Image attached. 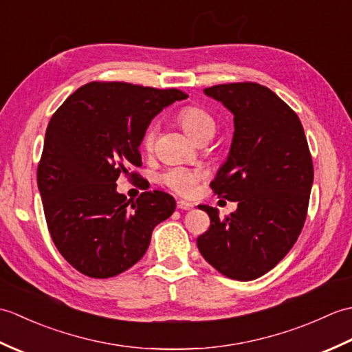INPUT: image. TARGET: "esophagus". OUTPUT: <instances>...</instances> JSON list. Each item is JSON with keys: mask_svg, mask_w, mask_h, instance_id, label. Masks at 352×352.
<instances>
[{"mask_svg": "<svg viewBox=\"0 0 352 352\" xmlns=\"http://www.w3.org/2000/svg\"><path fill=\"white\" fill-rule=\"evenodd\" d=\"M177 207L180 208V210H190V208H193V204L192 203H188V201H183L180 199L177 203Z\"/></svg>", "mask_w": 352, "mask_h": 352, "instance_id": "1", "label": "esophagus"}]
</instances>
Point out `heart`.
Masks as SVG:
<instances>
[{"label": "heart", "instance_id": "b5f03b06", "mask_svg": "<svg viewBox=\"0 0 352 352\" xmlns=\"http://www.w3.org/2000/svg\"><path fill=\"white\" fill-rule=\"evenodd\" d=\"M177 121L180 122L183 130L189 134L192 139L212 138L216 131V122L213 116L207 110L198 106H186L177 115ZM155 139V129L149 125L142 138V145L145 149H151ZM204 178V172L197 168L186 166H174L164 170L160 182L168 186L170 190L177 192L178 195L189 197L197 189V184Z\"/></svg>", "mask_w": 352, "mask_h": 352}]
</instances>
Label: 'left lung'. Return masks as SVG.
Returning a JSON list of instances; mask_svg holds the SVG:
<instances>
[{"instance_id":"left-lung-1","label":"left lung","mask_w":352,"mask_h":352,"mask_svg":"<svg viewBox=\"0 0 352 352\" xmlns=\"http://www.w3.org/2000/svg\"><path fill=\"white\" fill-rule=\"evenodd\" d=\"M234 115L227 162L210 183L237 210L221 219L199 206L210 227L197 239L216 271L239 281L271 271L295 245L307 216L313 162L300 118L280 96L251 81L204 89Z\"/></svg>"}]
</instances>
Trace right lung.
<instances>
[{
  "mask_svg": "<svg viewBox=\"0 0 352 352\" xmlns=\"http://www.w3.org/2000/svg\"><path fill=\"white\" fill-rule=\"evenodd\" d=\"M178 89L92 81L69 95L47 126L37 166L45 219L68 263L91 278H110L144 257L155 226L175 199L148 190L131 203L116 192L121 174L136 178L139 146L151 119L186 98Z\"/></svg>",
  "mask_w": 352,
  "mask_h": 352,
  "instance_id": "obj_1",
  "label": "right lung"
}]
</instances>
